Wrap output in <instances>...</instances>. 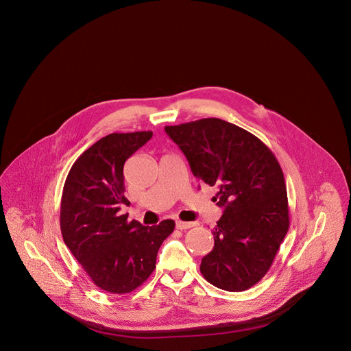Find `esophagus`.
Returning a JSON list of instances; mask_svg holds the SVG:
<instances>
[{
    "label": "esophagus",
    "instance_id": "1",
    "mask_svg": "<svg viewBox=\"0 0 351 351\" xmlns=\"http://www.w3.org/2000/svg\"><path fill=\"white\" fill-rule=\"evenodd\" d=\"M196 226L195 222H184V221H176V228L180 230H185V229H191Z\"/></svg>",
    "mask_w": 351,
    "mask_h": 351
}]
</instances>
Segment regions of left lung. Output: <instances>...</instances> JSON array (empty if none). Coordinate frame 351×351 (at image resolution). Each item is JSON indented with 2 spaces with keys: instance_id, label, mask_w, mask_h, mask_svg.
<instances>
[{
  "instance_id": "left-lung-1",
  "label": "left lung",
  "mask_w": 351,
  "mask_h": 351,
  "mask_svg": "<svg viewBox=\"0 0 351 351\" xmlns=\"http://www.w3.org/2000/svg\"><path fill=\"white\" fill-rule=\"evenodd\" d=\"M193 176L217 188L223 215L213 230L215 247L201 261L215 287L241 292L271 267L289 228L284 175L272 151L255 135L219 118L166 126Z\"/></svg>"
}]
</instances>
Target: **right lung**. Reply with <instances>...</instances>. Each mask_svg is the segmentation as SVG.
I'll use <instances>...</instances> for the list:
<instances>
[{
  "mask_svg": "<svg viewBox=\"0 0 351 351\" xmlns=\"http://www.w3.org/2000/svg\"><path fill=\"white\" fill-rule=\"evenodd\" d=\"M151 132L113 133L76 159L60 205V229L68 249L92 282L110 293H129L149 279L160 245L175 229L172 219L143 226L121 215L123 165L147 143Z\"/></svg>",
  "mask_w": 351,
  "mask_h": 351,
  "instance_id": "right-lung-1",
  "label": "right lung"
}]
</instances>
